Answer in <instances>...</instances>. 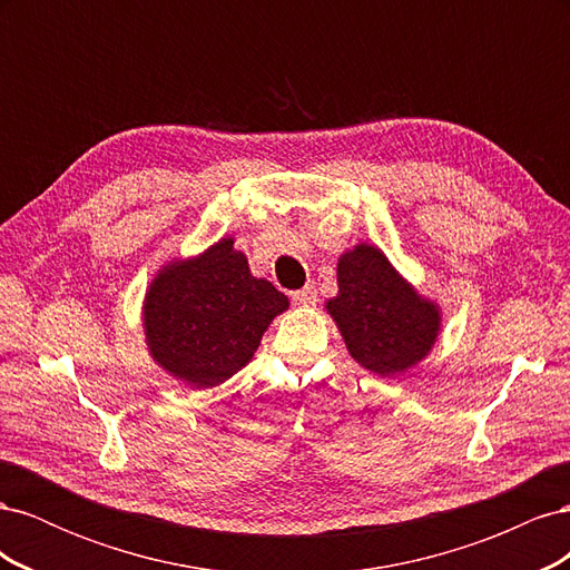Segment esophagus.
Returning a JSON list of instances; mask_svg holds the SVG:
<instances>
[{"instance_id": "obj_1", "label": "esophagus", "mask_w": 570, "mask_h": 570, "mask_svg": "<svg viewBox=\"0 0 570 570\" xmlns=\"http://www.w3.org/2000/svg\"><path fill=\"white\" fill-rule=\"evenodd\" d=\"M316 299H318V292H316L314 285H306L299 292H295V295H292V302L299 304V306H314Z\"/></svg>"}]
</instances>
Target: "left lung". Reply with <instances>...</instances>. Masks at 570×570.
<instances>
[{"label":"left lung","instance_id":"left-lung-1","mask_svg":"<svg viewBox=\"0 0 570 570\" xmlns=\"http://www.w3.org/2000/svg\"><path fill=\"white\" fill-rule=\"evenodd\" d=\"M337 287L325 308L356 364L400 375L433 350L440 306L423 299L375 245L361 243L340 256Z\"/></svg>","mask_w":570,"mask_h":570}]
</instances>
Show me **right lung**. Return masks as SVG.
I'll return each instance as SVG.
<instances>
[{
	"label": "right lung",
	"instance_id": "add662e5",
	"mask_svg": "<svg viewBox=\"0 0 570 570\" xmlns=\"http://www.w3.org/2000/svg\"><path fill=\"white\" fill-rule=\"evenodd\" d=\"M223 237L195 258H174L151 281L142 325L151 358L189 387H214L245 368L271 321L289 306L254 278L247 256Z\"/></svg>",
	"mask_w": 570,
	"mask_h": 570
}]
</instances>
